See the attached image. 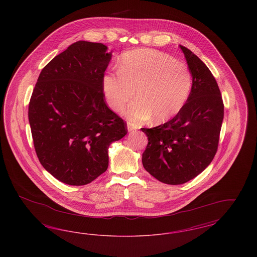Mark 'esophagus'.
Returning a JSON list of instances; mask_svg holds the SVG:
<instances>
[{"label": "esophagus", "mask_w": 257, "mask_h": 257, "mask_svg": "<svg viewBox=\"0 0 257 257\" xmlns=\"http://www.w3.org/2000/svg\"><path fill=\"white\" fill-rule=\"evenodd\" d=\"M127 128H128L129 132H135L137 130V127L135 126L134 124L130 122H128V124H127Z\"/></svg>", "instance_id": "1"}]
</instances>
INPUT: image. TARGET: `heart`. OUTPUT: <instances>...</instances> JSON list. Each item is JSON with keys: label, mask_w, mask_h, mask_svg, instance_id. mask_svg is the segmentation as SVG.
<instances>
[{"label": "heart", "mask_w": 257, "mask_h": 257, "mask_svg": "<svg viewBox=\"0 0 257 257\" xmlns=\"http://www.w3.org/2000/svg\"><path fill=\"white\" fill-rule=\"evenodd\" d=\"M193 84L186 63L156 50L139 49L124 54L118 71L102 79L104 96L112 110H119L135 95L123 113L129 121L145 122L154 116L164 122L183 109Z\"/></svg>", "instance_id": "1"}]
</instances>
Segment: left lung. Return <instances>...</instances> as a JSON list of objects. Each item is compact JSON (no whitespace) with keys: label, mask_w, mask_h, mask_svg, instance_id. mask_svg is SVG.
<instances>
[{"label":"left lung","mask_w":257,"mask_h":257,"mask_svg":"<svg viewBox=\"0 0 257 257\" xmlns=\"http://www.w3.org/2000/svg\"><path fill=\"white\" fill-rule=\"evenodd\" d=\"M193 84L190 95L172 119L147 129L143 153L146 171L163 183L180 185L195 178L214 159L223 119L220 88L204 62L181 46Z\"/></svg>","instance_id":"1"}]
</instances>
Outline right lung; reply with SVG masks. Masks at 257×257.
Returning a JSON list of instances; mask_svg holds the SVG:
<instances>
[{"mask_svg": "<svg viewBox=\"0 0 257 257\" xmlns=\"http://www.w3.org/2000/svg\"><path fill=\"white\" fill-rule=\"evenodd\" d=\"M106 51L102 43L75 42L44 66L33 90L29 121L37 158L63 183L96 179L108 169L110 144L127 134L104 96Z\"/></svg>", "mask_w": 257, "mask_h": 257, "instance_id": "1", "label": "right lung"}]
</instances>
